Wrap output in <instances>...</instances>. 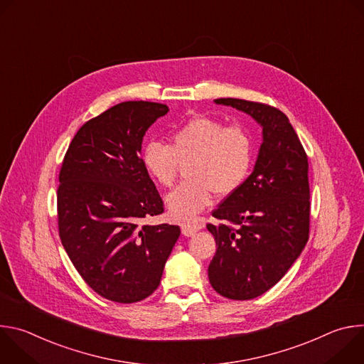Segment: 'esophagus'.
I'll return each mask as SVG.
<instances>
[{
  "instance_id": "1",
  "label": "esophagus",
  "mask_w": 364,
  "mask_h": 364,
  "mask_svg": "<svg viewBox=\"0 0 364 364\" xmlns=\"http://www.w3.org/2000/svg\"><path fill=\"white\" fill-rule=\"evenodd\" d=\"M198 230H200V228L196 226V225H186V223L181 225V232H183L184 236H193V235H196Z\"/></svg>"
}]
</instances>
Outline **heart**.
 <instances>
[{"label":"heart","instance_id":"1","mask_svg":"<svg viewBox=\"0 0 364 364\" xmlns=\"http://www.w3.org/2000/svg\"><path fill=\"white\" fill-rule=\"evenodd\" d=\"M171 144L149 141L141 152L148 176L170 188L181 166L187 181L170 193L166 204L177 222H190L218 197L233 194L247 178L253 144L240 125L226 127L209 117H196L171 134Z\"/></svg>","mask_w":364,"mask_h":364}]
</instances>
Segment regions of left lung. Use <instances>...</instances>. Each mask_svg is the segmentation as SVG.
Instances as JSON below:
<instances>
[{"label":"left lung","mask_w":364,"mask_h":364,"mask_svg":"<svg viewBox=\"0 0 364 364\" xmlns=\"http://www.w3.org/2000/svg\"><path fill=\"white\" fill-rule=\"evenodd\" d=\"M215 103L245 112L262 128L252 174L213 212L222 223L207 225L218 246L209 281L222 296L243 301L281 281L306 245L308 159L279 109L235 97Z\"/></svg>","instance_id":"1"}]
</instances>
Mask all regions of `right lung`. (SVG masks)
I'll list each match as a JSON object with an SVG mask.
<instances>
[{"label": "right lung", "mask_w": 364, "mask_h": 364, "mask_svg": "<svg viewBox=\"0 0 364 364\" xmlns=\"http://www.w3.org/2000/svg\"><path fill=\"white\" fill-rule=\"evenodd\" d=\"M168 111L163 103L121 102L77 131L62 164V245L85 282L115 302H138L159 288L180 236L178 226L141 223L164 212L141 148L148 128Z\"/></svg>", "instance_id": "right-lung-1"}]
</instances>
